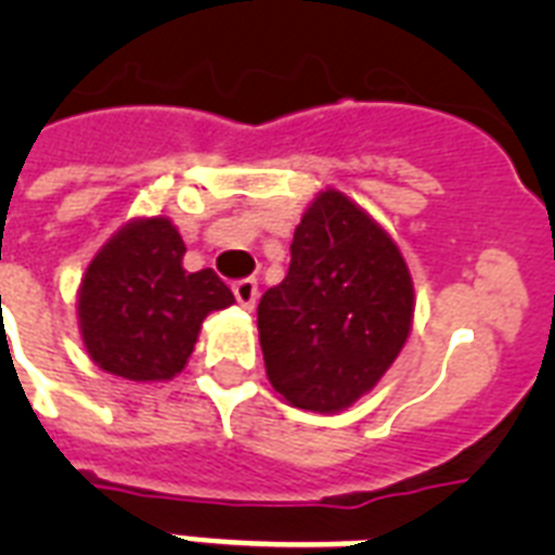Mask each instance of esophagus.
<instances>
[{
    "mask_svg": "<svg viewBox=\"0 0 555 555\" xmlns=\"http://www.w3.org/2000/svg\"><path fill=\"white\" fill-rule=\"evenodd\" d=\"M233 294L235 302L250 311L256 305V296H259V285H256V279H238V282H233Z\"/></svg>",
    "mask_w": 555,
    "mask_h": 555,
    "instance_id": "34e87169",
    "label": "esophagus"
}]
</instances>
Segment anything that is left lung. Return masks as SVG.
I'll return each mask as SVG.
<instances>
[{"mask_svg":"<svg viewBox=\"0 0 555 555\" xmlns=\"http://www.w3.org/2000/svg\"><path fill=\"white\" fill-rule=\"evenodd\" d=\"M412 317L395 238L348 195L320 192L296 227L287 276L259 302L270 386L296 409L343 412L395 363Z\"/></svg>","mask_w":555,"mask_h":555,"instance_id":"8db88e82","label":"left lung"}]
</instances>
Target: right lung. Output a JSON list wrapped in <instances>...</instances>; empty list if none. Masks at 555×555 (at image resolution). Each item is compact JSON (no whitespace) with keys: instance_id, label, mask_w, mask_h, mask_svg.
Returning <instances> with one entry per match:
<instances>
[{"instance_id":"right-lung-1","label":"right lung","mask_w":555,"mask_h":555,"mask_svg":"<svg viewBox=\"0 0 555 555\" xmlns=\"http://www.w3.org/2000/svg\"><path fill=\"white\" fill-rule=\"evenodd\" d=\"M184 253L164 216L134 218L100 247L77 294L82 346L100 369L134 383L172 379L204 317L235 302L209 268L184 270Z\"/></svg>"}]
</instances>
